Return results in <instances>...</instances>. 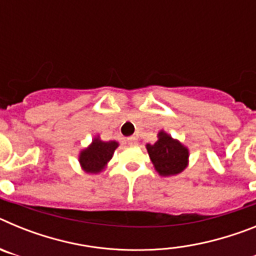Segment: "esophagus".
I'll use <instances>...</instances> for the list:
<instances>
[{"instance_id": "esophagus-1", "label": "esophagus", "mask_w": 256, "mask_h": 256, "mask_svg": "<svg viewBox=\"0 0 256 256\" xmlns=\"http://www.w3.org/2000/svg\"><path fill=\"white\" fill-rule=\"evenodd\" d=\"M126 142H128L130 146H136V144H137V138H136V137H128V138H126Z\"/></svg>"}]
</instances>
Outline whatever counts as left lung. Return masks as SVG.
<instances>
[{"label":"left lung","instance_id":"8db88e82","mask_svg":"<svg viewBox=\"0 0 256 256\" xmlns=\"http://www.w3.org/2000/svg\"><path fill=\"white\" fill-rule=\"evenodd\" d=\"M154 144H146L148 156L160 176L169 177L184 170L188 162V150L180 141L162 130Z\"/></svg>","mask_w":256,"mask_h":256}]
</instances>
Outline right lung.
I'll return each instance as SVG.
<instances>
[{
    "label": "right lung",
    "mask_w": 256,
    "mask_h": 256,
    "mask_svg": "<svg viewBox=\"0 0 256 256\" xmlns=\"http://www.w3.org/2000/svg\"><path fill=\"white\" fill-rule=\"evenodd\" d=\"M118 146L119 144L115 141L104 142L98 137L94 138L87 148L80 151L79 155V162L83 170L87 173H98L105 169L106 164L112 158V154Z\"/></svg>",
    "instance_id": "add662e5"
}]
</instances>
